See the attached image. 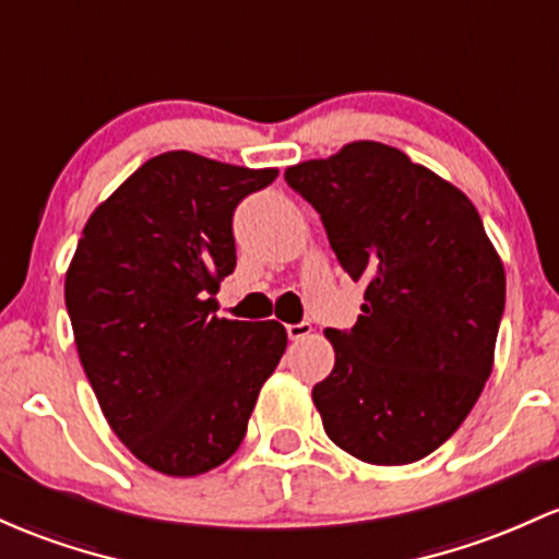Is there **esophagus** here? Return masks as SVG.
Here are the masks:
<instances>
[{"label": "esophagus", "instance_id": "34e87169", "mask_svg": "<svg viewBox=\"0 0 559 559\" xmlns=\"http://www.w3.org/2000/svg\"><path fill=\"white\" fill-rule=\"evenodd\" d=\"M310 331H312V326H310L308 321L289 323V326H286V334H289V340H294V342H299V340H305V336H310Z\"/></svg>", "mask_w": 559, "mask_h": 559}]
</instances>
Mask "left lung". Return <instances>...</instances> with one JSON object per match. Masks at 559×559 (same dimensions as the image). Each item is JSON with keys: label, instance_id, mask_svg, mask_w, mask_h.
<instances>
[{"label": "left lung", "instance_id": "obj_1", "mask_svg": "<svg viewBox=\"0 0 559 559\" xmlns=\"http://www.w3.org/2000/svg\"><path fill=\"white\" fill-rule=\"evenodd\" d=\"M321 214L366 302L326 329L334 371L312 388L323 429L379 467L419 462L456 432L493 369L504 265L475 204L392 145L358 140L286 169Z\"/></svg>", "mask_w": 559, "mask_h": 559}]
</instances>
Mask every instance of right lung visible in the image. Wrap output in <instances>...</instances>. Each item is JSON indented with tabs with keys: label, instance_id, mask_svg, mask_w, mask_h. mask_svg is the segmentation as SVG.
<instances>
[{
	"label": "right lung",
	"instance_id": "add662e5",
	"mask_svg": "<svg viewBox=\"0 0 559 559\" xmlns=\"http://www.w3.org/2000/svg\"><path fill=\"white\" fill-rule=\"evenodd\" d=\"M278 169L153 156L90 214L66 273L79 360L121 443L169 477L236 453L286 349L278 321L217 318L233 212Z\"/></svg>",
	"mask_w": 559,
	"mask_h": 559
}]
</instances>
